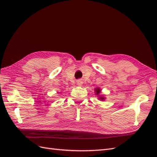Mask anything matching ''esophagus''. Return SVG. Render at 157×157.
<instances>
[{
    "instance_id": "obj_1",
    "label": "esophagus",
    "mask_w": 157,
    "mask_h": 157,
    "mask_svg": "<svg viewBox=\"0 0 157 157\" xmlns=\"http://www.w3.org/2000/svg\"><path fill=\"white\" fill-rule=\"evenodd\" d=\"M82 84V82L81 81V80H78V81H77V85H78V86H81Z\"/></svg>"
}]
</instances>
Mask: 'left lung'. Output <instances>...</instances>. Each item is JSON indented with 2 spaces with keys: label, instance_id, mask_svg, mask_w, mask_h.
<instances>
[{
  "label": "left lung",
  "instance_id": "obj_1",
  "mask_svg": "<svg viewBox=\"0 0 157 157\" xmlns=\"http://www.w3.org/2000/svg\"><path fill=\"white\" fill-rule=\"evenodd\" d=\"M94 92H95V94H96V96H98V99H99V100L101 101H104L105 99V97H104V96H103V95H101V90L99 88V87H97L94 89Z\"/></svg>",
  "mask_w": 157,
  "mask_h": 157
}]
</instances>
